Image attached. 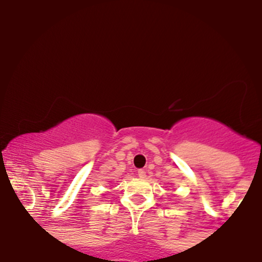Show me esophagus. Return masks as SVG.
Returning a JSON list of instances; mask_svg holds the SVG:
<instances>
[{
	"instance_id": "1",
	"label": "esophagus",
	"mask_w": 262,
	"mask_h": 262,
	"mask_svg": "<svg viewBox=\"0 0 262 262\" xmlns=\"http://www.w3.org/2000/svg\"><path fill=\"white\" fill-rule=\"evenodd\" d=\"M138 176H139L140 177V179H145V177H146V172H145V171H144V170H138Z\"/></svg>"
}]
</instances>
